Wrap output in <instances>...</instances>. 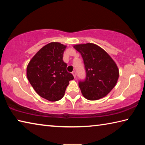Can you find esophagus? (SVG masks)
Masks as SVG:
<instances>
[{"mask_svg":"<svg viewBox=\"0 0 145 145\" xmlns=\"http://www.w3.org/2000/svg\"><path fill=\"white\" fill-rule=\"evenodd\" d=\"M72 73L73 74L74 78H75L76 77V72H75V71H73V72H72Z\"/></svg>","mask_w":145,"mask_h":145,"instance_id":"esophagus-1","label":"esophagus"}]
</instances>
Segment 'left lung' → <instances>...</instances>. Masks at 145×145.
Segmentation results:
<instances>
[{"label":"left lung","instance_id":"1","mask_svg":"<svg viewBox=\"0 0 145 145\" xmlns=\"http://www.w3.org/2000/svg\"><path fill=\"white\" fill-rule=\"evenodd\" d=\"M73 47L84 61L86 78L78 82L82 95L89 100L105 97L118 79L119 70L116 63L104 49L95 44H80Z\"/></svg>","mask_w":145,"mask_h":145}]
</instances>
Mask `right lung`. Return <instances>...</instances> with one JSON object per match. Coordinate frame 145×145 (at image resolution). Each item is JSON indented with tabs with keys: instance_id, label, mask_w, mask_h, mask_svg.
<instances>
[{
	"instance_id": "right-lung-1",
	"label": "right lung",
	"mask_w": 145,
	"mask_h": 145,
	"mask_svg": "<svg viewBox=\"0 0 145 145\" xmlns=\"http://www.w3.org/2000/svg\"><path fill=\"white\" fill-rule=\"evenodd\" d=\"M67 46L52 42L41 48L27 68V77L36 92L49 101L61 100L73 76L63 60Z\"/></svg>"
}]
</instances>
